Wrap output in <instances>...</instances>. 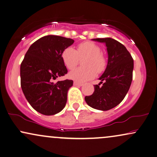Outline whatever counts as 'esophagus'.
Segmentation results:
<instances>
[{
    "mask_svg": "<svg viewBox=\"0 0 157 157\" xmlns=\"http://www.w3.org/2000/svg\"><path fill=\"white\" fill-rule=\"evenodd\" d=\"M82 85H83V83L76 82V81H75V82H74V86H82Z\"/></svg>",
    "mask_w": 157,
    "mask_h": 157,
    "instance_id": "1",
    "label": "esophagus"
}]
</instances>
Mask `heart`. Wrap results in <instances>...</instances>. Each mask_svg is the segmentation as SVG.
<instances>
[{"mask_svg": "<svg viewBox=\"0 0 157 157\" xmlns=\"http://www.w3.org/2000/svg\"><path fill=\"white\" fill-rule=\"evenodd\" d=\"M83 59L82 62L83 67L73 69L69 74L71 79L85 82L93 79L98 73H101L107 67V58L101 52L99 45L93 41H87L77 46L76 50L69 47L65 48L61 53V58L64 65L68 69H72L78 63L80 58Z\"/></svg>", "mask_w": 157, "mask_h": 157, "instance_id": "heart-1", "label": "heart"}]
</instances>
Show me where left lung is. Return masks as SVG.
<instances>
[{
	"label": "left lung",
	"mask_w": 157,
	"mask_h": 157,
	"mask_svg": "<svg viewBox=\"0 0 157 157\" xmlns=\"http://www.w3.org/2000/svg\"><path fill=\"white\" fill-rule=\"evenodd\" d=\"M104 42L107 47L108 62L99 85H94V92L85 97L90 107L99 110H109L123 101L129 90L134 69L131 54L119 41L112 38L93 39Z\"/></svg>",
	"instance_id": "8db88e82"
}]
</instances>
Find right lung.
Wrapping results in <instances>:
<instances>
[{
  "label": "right lung",
  "mask_w": 157,
  "mask_h": 157,
  "mask_svg": "<svg viewBox=\"0 0 157 157\" xmlns=\"http://www.w3.org/2000/svg\"><path fill=\"white\" fill-rule=\"evenodd\" d=\"M73 39L48 35L31 45L20 65V83L26 99L37 112L52 116L60 112L67 101V92L73 80L53 83L68 71L61 58L65 48Z\"/></svg>",
  "instance_id": "right-lung-1"
}]
</instances>
